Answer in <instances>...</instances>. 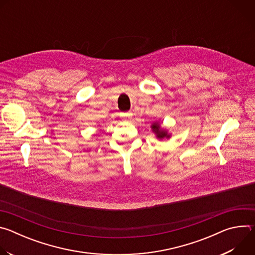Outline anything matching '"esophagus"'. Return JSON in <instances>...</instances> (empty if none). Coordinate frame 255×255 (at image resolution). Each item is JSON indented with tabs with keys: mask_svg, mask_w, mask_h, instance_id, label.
I'll return each instance as SVG.
<instances>
[{
	"mask_svg": "<svg viewBox=\"0 0 255 255\" xmlns=\"http://www.w3.org/2000/svg\"><path fill=\"white\" fill-rule=\"evenodd\" d=\"M121 116H122V118H123L124 121H129V120L132 118V113H131V112L123 113Z\"/></svg>",
	"mask_w": 255,
	"mask_h": 255,
	"instance_id": "34e87169",
	"label": "esophagus"
}]
</instances>
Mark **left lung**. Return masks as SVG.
Here are the masks:
<instances>
[{"label":"left lung","instance_id":"obj_1","mask_svg":"<svg viewBox=\"0 0 255 255\" xmlns=\"http://www.w3.org/2000/svg\"><path fill=\"white\" fill-rule=\"evenodd\" d=\"M151 129H152V131L155 133L156 137L159 138V139H162V138H169V137H170V135L167 134V131H165V130H163V129L160 128V125H159L158 123H153V124L151 125Z\"/></svg>","mask_w":255,"mask_h":255}]
</instances>
